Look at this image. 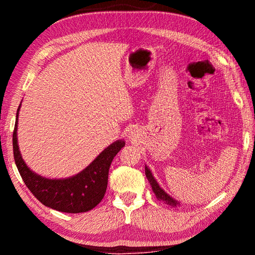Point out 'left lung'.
I'll list each match as a JSON object with an SVG mask.
<instances>
[{"mask_svg": "<svg viewBox=\"0 0 255 255\" xmlns=\"http://www.w3.org/2000/svg\"><path fill=\"white\" fill-rule=\"evenodd\" d=\"M145 174H146V178H147V180L149 181L150 185H152L153 191H154L155 196H156V198H157L158 200H163V201H165L167 205L173 206V207H175V206H178V205H179V202H178V201L174 200L173 198H172V197H170L169 195H167V193H166L165 191H164V190H163L161 187H159L158 183L156 182V180L154 179L153 174L150 173V171L147 169V166H145Z\"/></svg>", "mask_w": 255, "mask_h": 255, "instance_id": "left-lung-1", "label": "left lung"}]
</instances>
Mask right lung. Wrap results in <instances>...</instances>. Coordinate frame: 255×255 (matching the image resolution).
<instances>
[{
  "instance_id": "right-lung-1",
  "label": "right lung",
  "mask_w": 255,
  "mask_h": 255,
  "mask_svg": "<svg viewBox=\"0 0 255 255\" xmlns=\"http://www.w3.org/2000/svg\"><path fill=\"white\" fill-rule=\"evenodd\" d=\"M20 106L16 111L12 140L14 162L24 184L42 205L51 209L70 214L85 213L93 209L105 197L111 162L125 146V141L117 140L108 146L88 167L72 178L59 180L42 178L25 165L20 154L16 137Z\"/></svg>"
}]
</instances>
